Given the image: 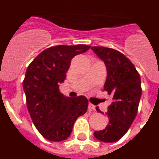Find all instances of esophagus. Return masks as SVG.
Wrapping results in <instances>:
<instances>
[{
	"instance_id": "obj_1",
	"label": "esophagus",
	"mask_w": 159,
	"mask_h": 159,
	"mask_svg": "<svg viewBox=\"0 0 159 159\" xmlns=\"http://www.w3.org/2000/svg\"><path fill=\"white\" fill-rule=\"evenodd\" d=\"M88 109H89L90 111L95 110V107L94 106L93 104H92V103H89V104H88Z\"/></svg>"
}]
</instances>
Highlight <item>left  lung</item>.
Masks as SVG:
<instances>
[{
    "label": "left lung",
    "instance_id": "left-lung-1",
    "mask_svg": "<svg viewBox=\"0 0 159 159\" xmlns=\"http://www.w3.org/2000/svg\"><path fill=\"white\" fill-rule=\"evenodd\" d=\"M92 49L106 64L103 90L112 97L106 113L109 123L103 130L94 132V136L103 143H114L127 133L135 119L142 95L141 79L134 64L120 52L102 46ZM96 111L102 113L99 107Z\"/></svg>",
    "mask_w": 159,
    "mask_h": 159
}]
</instances>
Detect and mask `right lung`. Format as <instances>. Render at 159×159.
I'll list each match as a JSON object with an SVG mask.
<instances>
[{"instance_id": "right-lung-1", "label": "right lung", "mask_w": 159, "mask_h": 159, "mask_svg": "<svg viewBox=\"0 0 159 159\" xmlns=\"http://www.w3.org/2000/svg\"><path fill=\"white\" fill-rule=\"evenodd\" d=\"M91 46L57 45L46 48L28 67L23 81L26 103L31 119L46 139H67L77 118L86 113L88 100L85 96L65 97L60 93L71 60Z\"/></svg>"}]
</instances>
